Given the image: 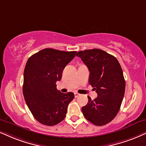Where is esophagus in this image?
<instances>
[{
  "label": "esophagus",
  "instance_id": "obj_1",
  "mask_svg": "<svg viewBox=\"0 0 146 146\" xmlns=\"http://www.w3.org/2000/svg\"><path fill=\"white\" fill-rule=\"evenodd\" d=\"M79 95H80V94H78V93H75V98L78 97Z\"/></svg>",
  "mask_w": 146,
  "mask_h": 146
}]
</instances>
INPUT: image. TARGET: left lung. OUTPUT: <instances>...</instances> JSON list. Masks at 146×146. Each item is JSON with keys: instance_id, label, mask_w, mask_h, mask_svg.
<instances>
[{"instance_id": "obj_1", "label": "left lung", "mask_w": 146, "mask_h": 146, "mask_svg": "<svg viewBox=\"0 0 146 146\" xmlns=\"http://www.w3.org/2000/svg\"><path fill=\"white\" fill-rule=\"evenodd\" d=\"M76 56L88 67L89 84L98 94L94 100L88 96L82 112L92 124L102 126L113 120L121 108L125 90L122 68L115 57L100 49L79 51Z\"/></svg>"}]
</instances>
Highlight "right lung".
<instances>
[{
	"label": "right lung",
	"instance_id": "right-lung-1",
	"mask_svg": "<svg viewBox=\"0 0 146 146\" xmlns=\"http://www.w3.org/2000/svg\"><path fill=\"white\" fill-rule=\"evenodd\" d=\"M76 52L45 48L27 60L23 74L24 98L34 117L42 124L53 126L66 117L75 95L61 93L56 82L61 79L62 71Z\"/></svg>",
	"mask_w": 146,
	"mask_h": 146
}]
</instances>
